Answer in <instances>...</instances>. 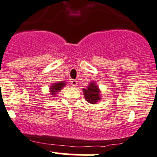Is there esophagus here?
<instances>
[{
  "mask_svg": "<svg viewBox=\"0 0 157 157\" xmlns=\"http://www.w3.org/2000/svg\"><path fill=\"white\" fill-rule=\"evenodd\" d=\"M71 85H72V86L75 87L77 85H78V81L75 80V79H72V80L71 81Z\"/></svg>",
  "mask_w": 157,
  "mask_h": 157,
  "instance_id": "obj_1",
  "label": "esophagus"
}]
</instances>
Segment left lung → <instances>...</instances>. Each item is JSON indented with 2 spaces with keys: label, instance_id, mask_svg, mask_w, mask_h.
Returning <instances> with one entry per match:
<instances>
[{
  "label": "left lung",
  "instance_id": "1",
  "mask_svg": "<svg viewBox=\"0 0 157 157\" xmlns=\"http://www.w3.org/2000/svg\"><path fill=\"white\" fill-rule=\"evenodd\" d=\"M84 94L86 101L89 103L95 104L99 100V90L95 83L92 82L87 87V89H83Z\"/></svg>",
  "mask_w": 157,
  "mask_h": 157
}]
</instances>
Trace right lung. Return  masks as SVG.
<instances>
[{
	"instance_id": "1",
	"label": "right lung",
	"mask_w": 157,
	"mask_h": 157,
	"mask_svg": "<svg viewBox=\"0 0 157 157\" xmlns=\"http://www.w3.org/2000/svg\"><path fill=\"white\" fill-rule=\"evenodd\" d=\"M64 85H65V82H58V83H56L54 84V85H52L50 88L51 91H52V94H56V93L58 92L59 91H60V90L64 87Z\"/></svg>"
}]
</instances>
